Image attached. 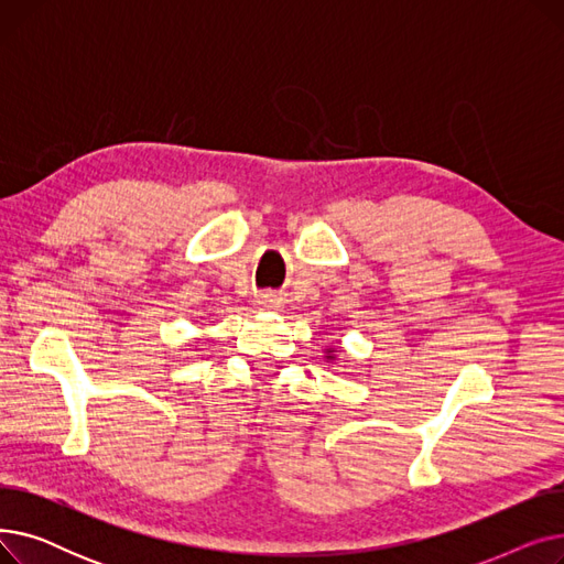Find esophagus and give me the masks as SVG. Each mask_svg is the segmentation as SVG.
Masks as SVG:
<instances>
[{
  "mask_svg": "<svg viewBox=\"0 0 564 564\" xmlns=\"http://www.w3.org/2000/svg\"><path fill=\"white\" fill-rule=\"evenodd\" d=\"M256 304L264 311H276L279 308V300L272 297V294H260V297L256 300Z\"/></svg>",
  "mask_w": 564,
  "mask_h": 564,
  "instance_id": "obj_1",
  "label": "esophagus"
}]
</instances>
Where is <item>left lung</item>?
<instances>
[{
    "label": "left lung",
    "instance_id": "left-lung-1",
    "mask_svg": "<svg viewBox=\"0 0 564 564\" xmlns=\"http://www.w3.org/2000/svg\"><path fill=\"white\" fill-rule=\"evenodd\" d=\"M338 354H340V349L336 347V345H329V347H324V361L327 364H338Z\"/></svg>",
    "mask_w": 564,
    "mask_h": 564
}]
</instances>
